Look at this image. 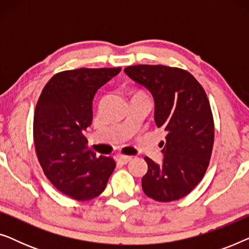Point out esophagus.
Masks as SVG:
<instances>
[{
  "label": "esophagus",
  "instance_id": "obj_1",
  "mask_svg": "<svg viewBox=\"0 0 249 249\" xmlns=\"http://www.w3.org/2000/svg\"><path fill=\"white\" fill-rule=\"evenodd\" d=\"M132 156H128V155H122V154H118L117 155V160L119 162L124 163V164H127L129 161H131Z\"/></svg>",
  "mask_w": 249,
  "mask_h": 249
}]
</instances>
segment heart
I'll use <instances>...</instances> for the list:
<instances>
[{"instance_id": "heart-1", "label": "heart", "mask_w": 249, "mask_h": 249, "mask_svg": "<svg viewBox=\"0 0 249 249\" xmlns=\"http://www.w3.org/2000/svg\"><path fill=\"white\" fill-rule=\"evenodd\" d=\"M139 94H142V93H139Z\"/></svg>"}]
</instances>
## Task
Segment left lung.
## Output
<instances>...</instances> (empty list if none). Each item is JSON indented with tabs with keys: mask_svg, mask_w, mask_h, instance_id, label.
<instances>
[{
	"mask_svg": "<svg viewBox=\"0 0 249 249\" xmlns=\"http://www.w3.org/2000/svg\"><path fill=\"white\" fill-rule=\"evenodd\" d=\"M147 88L155 102L154 119L166 132L162 164L144 158L145 195L158 202L182 198L205 175L214 144V120L207 95L196 78L180 68L137 64L124 69Z\"/></svg>",
	"mask_w": 249,
	"mask_h": 249,
	"instance_id": "1",
	"label": "left lung"
}]
</instances>
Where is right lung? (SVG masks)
Returning <instances> with one entry per match:
<instances>
[{
  "label": "right lung",
  "mask_w": 249,
  "mask_h": 249,
  "mask_svg": "<svg viewBox=\"0 0 249 249\" xmlns=\"http://www.w3.org/2000/svg\"><path fill=\"white\" fill-rule=\"evenodd\" d=\"M121 68H79L54 74L43 88L34 114V142L51 183L76 200L104 192L115 168L111 156H96L84 131L93 121V100Z\"/></svg>",
  "instance_id": "right-lung-1"
}]
</instances>
